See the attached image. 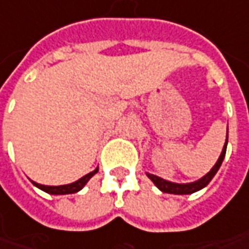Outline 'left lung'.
Here are the masks:
<instances>
[{
    "label": "left lung",
    "instance_id": "obj_1",
    "mask_svg": "<svg viewBox=\"0 0 249 249\" xmlns=\"http://www.w3.org/2000/svg\"><path fill=\"white\" fill-rule=\"evenodd\" d=\"M227 141H229V128H227V139H226V143L223 146L222 153H220V156L217 159L216 164L211 168V171H209L208 174H205L202 178L196 179V181H194V182L178 184V182H171V181H167V179L160 178V177H157L155 174H150V173H146V176L153 181V184H155L161 192L174 194V195H189V194H194V192H196V191H199V189L205 188V187L211 182L212 178L216 176V173L219 171V168L222 166L223 160H224V156H226Z\"/></svg>",
    "mask_w": 249,
    "mask_h": 249
}]
</instances>
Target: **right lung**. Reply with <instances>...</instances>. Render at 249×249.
<instances>
[{
    "label": "right lung",
    "instance_id": "obj_1",
    "mask_svg": "<svg viewBox=\"0 0 249 249\" xmlns=\"http://www.w3.org/2000/svg\"><path fill=\"white\" fill-rule=\"evenodd\" d=\"M97 171H99V167H96L93 171H90V173L86 174V176H83V177L78 179V181L71 182V184H67V185H43V184H37V182H35V181H32V182H33L35 187H37L38 189H41V191H44V192H47V194H51V195H67V194H75V192L81 191V189L88 184V181L92 178Z\"/></svg>",
    "mask_w": 249,
    "mask_h": 249
}]
</instances>
